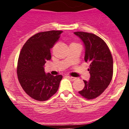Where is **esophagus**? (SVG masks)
<instances>
[{"instance_id": "34e87169", "label": "esophagus", "mask_w": 129, "mask_h": 129, "mask_svg": "<svg viewBox=\"0 0 129 129\" xmlns=\"http://www.w3.org/2000/svg\"><path fill=\"white\" fill-rule=\"evenodd\" d=\"M68 78H69V79H70L71 80V81H75V80H76V78H74V77H72V76H68Z\"/></svg>"}]
</instances>
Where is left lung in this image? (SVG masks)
<instances>
[{
    "mask_svg": "<svg viewBox=\"0 0 129 129\" xmlns=\"http://www.w3.org/2000/svg\"><path fill=\"white\" fill-rule=\"evenodd\" d=\"M75 35L85 45L84 60L90 63V80L84 81V88L79 91L82 96L92 100L101 95L112 81L113 73V57L106 43L94 34L76 31Z\"/></svg>",
    "mask_w": 129,
    "mask_h": 129,
    "instance_id": "1",
    "label": "left lung"
}]
</instances>
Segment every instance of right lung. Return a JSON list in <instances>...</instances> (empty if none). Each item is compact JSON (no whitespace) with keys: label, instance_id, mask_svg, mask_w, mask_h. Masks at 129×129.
I'll return each mask as SVG.
<instances>
[{"label":"right lung","instance_id":"obj_1","mask_svg":"<svg viewBox=\"0 0 129 129\" xmlns=\"http://www.w3.org/2000/svg\"><path fill=\"white\" fill-rule=\"evenodd\" d=\"M62 33L59 30L38 33L28 39L20 51L17 77L25 92L34 100H48L58 90L62 76L46 74L44 65L51 59L50 49Z\"/></svg>","mask_w":129,"mask_h":129}]
</instances>
